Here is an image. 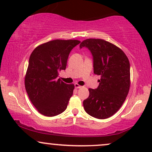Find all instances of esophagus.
Returning <instances> with one entry per match:
<instances>
[{
	"label": "esophagus",
	"instance_id": "34e87169",
	"mask_svg": "<svg viewBox=\"0 0 152 152\" xmlns=\"http://www.w3.org/2000/svg\"><path fill=\"white\" fill-rule=\"evenodd\" d=\"M74 86H75V88H81V86H80V85H78L77 83H74Z\"/></svg>",
	"mask_w": 152,
	"mask_h": 152
}]
</instances>
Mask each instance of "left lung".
I'll list each match as a JSON object with an SVG mask.
<instances>
[{
    "label": "left lung",
    "instance_id": "left-lung-1",
    "mask_svg": "<svg viewBox=\"0 0 152 152\" xmlns=\"http://www.w3.org/2000/svg\"><path fill=\"white\" fill-rule=\"evenodd\" d=\"M93 56L94 73L101 76L96 89L88 88L89 96L83 108L90 116L105 119L113 116L124 102L130 88L129 61L121 49L102 39L88 38L80 44Z\"/></svg>",
    "mask_w": 152,
    "mask_h": 152
}]
</instances>
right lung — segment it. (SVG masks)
<instances>
[{
  "label": "right lung",
  "instance_id": "right-lung-1",
  "mask_svg": "<svg viewBox=\"0 0 152 152\" xmlns=\"http://www.w3.org/2000/svg\"><path fill=\"white\" fill-rule=\"evenodd\" d=\"M78 40H53L40 45L29 58L25 87L31 103L46 116L61 114L73 95L74 84L58 78L65 70L71 50L79 44Z\"/></svg>",
  "mask_w": 152,
  "mask_h": 152
}]
</instances>
